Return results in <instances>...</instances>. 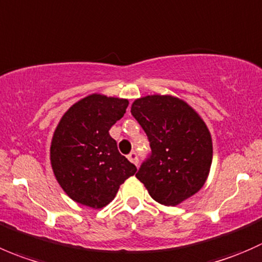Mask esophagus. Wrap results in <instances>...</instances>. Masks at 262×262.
Masks as SVG:
<instances>
[{
    "label": "esophagus",
    "instance_id": "34e87169",
    "mask_svg": "<svg viewBox=\"0 0 262 262\" xmlns=\"http://www.w3.org/2000/svg\"><path fill=\"white\" fill-rule=\"evenodd\" d=\"M127 158L131 163H134L135 165H137V163H139V155H137L136 151H131Z\"/></svg>",
    "mask_w": 262,
    "mask_h": 262
}]
</instances>
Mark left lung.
<instances>
[{
    "label": "left lung",
    "mask_w": 262,
    "mask_h": 262,
    "mask_svg": "<svg viewBox=\"0 0 262 262\" xmlns=\"http://www.w3.org/2000/svg\"><path fill=\"white\" fill-rule=\"evenodd\" d=\"M131 115L151 149L136 173L149 195L165 206L178 205L195 195L205 183L213 160L211 135L200 116L172 95L136 99Z\"/></svg>",
    "instance_id": "left-lung-1"
}]
</instances>
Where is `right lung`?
Listing matches in <instances>:
<instances>
[{
    "label": "right lung",
    "mask_w": 262,
    "mask_h": 262,
    "mask_svg": "<svg viewBox=\"0 0 262 262\" xmlns=\"http://www.w3.org/2000/svg\"><path fill=\"white\" fill-rule=\"evenodd\" d=\"M127 99L92 94L59 121L51 144V164L62 190L74 201L102 209L136 167L121 155L110 130L123 117Z\"/></svg>",
    "instance_id": "1"
}]
</instances>
